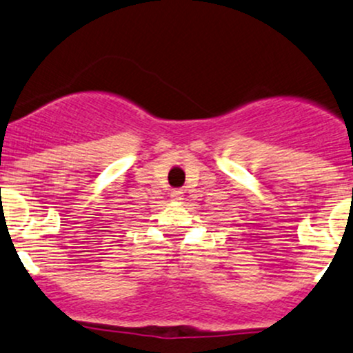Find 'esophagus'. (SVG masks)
<instances>
[{"label":"esophagus","instance_id":"34e87169","mask_svg":"<svg viewBox=\"0 0 353 353\" xmlns=\"http://www.w3.org/2000/svg\"><path fill=\"white\" fill-rule=\"evenodd\" d=\"M170 197H172L174 201H181L184 197V189H174V191L170 192Z\"/></svg>","mask_w":353,"mask_h":353}]
</instances>
